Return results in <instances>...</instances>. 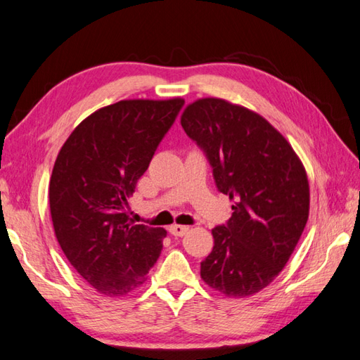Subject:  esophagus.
Instances as JSON below:
<instances>
[{
	"label": "esophagus",
	"mask_w": 360,
	"mask_h": 360,
	"mask_svg": "<svg viewBox=\"0 0 360 360\" xmlns=\"http://www.w3.org/2000/svg\"><path fill=\"white\" fill-rule=\"evenodd\" d=\"M168 232H170V235H173V236H184L188 232V226L174 224V226H170Z\"/></svg>",
	"instance_id": "esophagus-1"
}]
</instances>
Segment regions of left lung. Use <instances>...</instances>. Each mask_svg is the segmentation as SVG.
<instances>
[{"mask_svg":"<svg viewBox=\"0 0 360 360\" xmlns=\"http://www.w3.org/2000/svg\"><path fill=\"white\" fill-rule=\"evenodd\" d=\"M181 125L207 156L232 217L212 231L201 278L229 297L257 294L286 266L309 217V184L289 142L259 114L224 98H200Z\"/></svg>","mask_w":360,"mask_h":360,"instance_id":"8db88e82","label":"left lung"}]
</instances>
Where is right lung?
<instances>
[{"instance_id":"1","label":"right lung","mask_w":360,"mask_h":360,"mask_svg":"<svg viewBox=\"0 0 360 360\" xmlns=\"http://www.w3.org/2000/svg\"><path fill=\"white\" fill-rule=\"evenodd\" d=\"M184 101H120L75 127L49 182L53 231L63 254L97 292L119 297L143 285L165 229L134 224L128 198Z\"/></svg>"}]
</instances>
